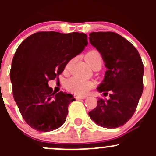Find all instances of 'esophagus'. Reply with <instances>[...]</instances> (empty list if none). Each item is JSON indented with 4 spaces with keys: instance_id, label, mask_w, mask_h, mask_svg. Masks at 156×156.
<instances>
[{
    "instance_id": "obj_1",
    "label": "esophagus",
    "mask_w": 156,
    "mask_h": 156,
    "mask_svg": "<svg viewBox=\"0 0 156 156\" xmlns=\"http://www.w3.org/2000/svg\"><path fill=\"white\" fill-rule=\"evenodd\" d=\"M85 98H86L85 96H76V97H75V99L78 100H84V99H85Z\"/></svg>"
}]
</instances>
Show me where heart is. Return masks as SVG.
Segmentation results:
<instances>
[{
	"mask_svg": "<svg viewBox=\"0 0 156 156\" xmlns=\"http://www.w3.org/2000/svg\"><path fill=\"white\" fill-rule=\"evenodd\" d=\"M85 59L91 67L97 62H102L101 55L97 50H92L87 52L85 55ZM68 66H66V68ZM95 84L93 81L84 80L82 78L73 77L70 78L66 83V87L69 91L75 93L78 95H85L89 92L90 90L94 87Z\"/></svg>",
	"mask_w": 156,
	"mask_h": 156,
	"instance_id": "heart-1",
	"label": "heart"
}]
</instances>
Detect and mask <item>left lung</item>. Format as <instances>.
I'll return each mask as SVG.
<instances>
[{"label": "left lung", "mask_w": 156, "mask_h": 156, "mask_svg": "<svg viewBox=\"0 0 156 156\" xmlns=\"http://www.w3.org/2000/svg\"><path fill=\"white\" fill-rule=\"evenodd\" d=\"M90 43L100 53L107 68L97 90L109 100L98 99L89 112L97 125L116 128L126 124L136 111L144 90V64L130 41L112 31L91 32Z\"/></svg>", "instance_id": "obj_1"}]
</instances>
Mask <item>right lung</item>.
I'll return each instance as SVG.
<instances>
[{"label":"right lung","mask_w":156,"mask_h":156,"mask_svg":"<svg viewBox=\"0 0 156 156\" xmlns=\"http://www.w3.org/2000/svg\"><path fill=\"white\" fill-rule=\"evenodd\" d=\"M84 33L39 31L25 39L12 58V95L26 123L38 131L56 130L66 122L72 94H56L48 81L87 45Z\"/></svg>","instance_id":"right-lung-1"}]
</instances>
